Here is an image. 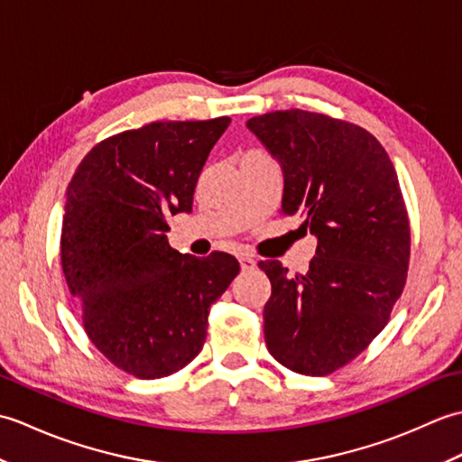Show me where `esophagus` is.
<instances>
[{"mask_svg":"<svg viewBox=\"0 0 462 462\" xmlns=\"http://www.w3.org/2000/svg\"><path fill=\"white\" fill-rule=\"evenodd\" d=\"M238 262H240L242 272H252L254 268H256V260L250 258V256H240Z\"/></svg>","mask_w":462,"mask_h":462,"instance_id":"34e87169","label":"esophagus"}]
</instances>
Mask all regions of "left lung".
<instances>
[{"label":"left lung","instance_id":"1","mask_svg":"<svg viewBox=\"0 0 462 462\" xmlns=\"http://www.w3.org/2000/svg\"><path fill=\"white\" fill-rule=\"evenodd\" d=\"M246 126L282 166V212L318 238L306 273L258 263L272 282L266 346L283 367L329 375L379 336L403 293L411 230L397 172L375 136L328 115L276 111Z\"/></svg>","mask_w":462,"mask_h":462}]
</instances>
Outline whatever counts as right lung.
Returning <instances> with one entry per match:
<instances>
[{"mask_svg":"<svg viewBox=\"0 0 462 462\" xmlns=\"http://www.w3.org/2000/svg\"><path fill=\"white\" fill-rule=\"evenodd\" d=\"M230 116L159 121L95 144L67 186L61 266L93 346L139 379H161L199 356L210 306L238 276L224 252L180 254L171 216L192 196Z\"/></svg>","mask_w":462,"mask_h":462,"instance_id":"obj_1","label":"right lung"}]
</instances>
